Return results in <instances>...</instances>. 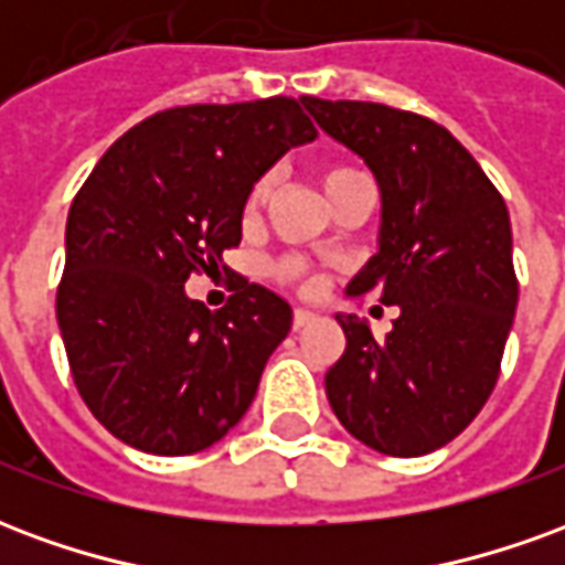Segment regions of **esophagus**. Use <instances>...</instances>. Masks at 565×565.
Segmentation results:
<instances>
[{
    "instance_id": "34e87169",
    "label": "esophagus",
    "mask_w": 565,
    "mask_h": 565,
    "mask_svg": "<svg viewBox=\"0 0 565 565\" xmlns=\"http://www.w3.org/2000/svg\"><path fill=\"white\" fill-rule=\"evenodd\" d=\"M318 315L315 311H306V308H296L294 311V330H308L311 323H318Z\"/></svg>"
}]
</instances>
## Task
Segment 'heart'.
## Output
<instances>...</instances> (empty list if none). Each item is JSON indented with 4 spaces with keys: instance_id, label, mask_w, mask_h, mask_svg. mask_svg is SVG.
Wrapping results in <instances>:
<instances>
[{
    "instance_id": "1",
    "label": "heart",
    "mask_w": 565,
    "mask_h": 565,
    "mask_svg": "<svg viewBox=\"0 0 565 565\" xmlns=\"http://www.w3.org/2000/svg\"><path fill=\"white\" fill-rule=\"evenodd\" d=\"M354 169H348V166H323L318 172V181L323 186V193L327 199L344 184V181H351L354 178ZM269 196V178H257L250 190H247L245 202H242V217L245 221H254L263 209V202ZM271 278L275 281L287 284V287H294L299 294H311L315 290V275H311V266H308L302 257H281L271 263Z\"/></svg>"
}]
</instances>
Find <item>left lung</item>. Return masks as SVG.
Masks as SVG:
<instances>
[{
	"label": "left lung",
	"mask_w": 565,
	"mask_h": 565,
	"mask_svg": "<svg viewBox=\"0 0 565 565\" xmlns=\"http://www.w3.org/2000/svg\"><path fill=\"white\" fill-rule=\"evenodd\" d=\"M302 103L381 186L379 254L348 294L399 306L384 342L354 315L335 318L348 348L327 396L363 445L420 457L460 436L497 387L518 308L509 209L436 120L381 103Z\"/></svg>",
	"instance_id": "1"
}]
</instances>
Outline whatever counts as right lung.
Listing matches in <instances>:
<instances>
[{
    "instance_id": "add662e5",
    "label": "right lung",
    "mask_w": 565,
    "mask_h": 565,
    "mask_svg": "<svg viewBox=\"0 0 565 565\" xmlns=\"http://www.w3.org/2000/svg\"><path fill=\"white\" fill-rule=\"evenodd\" d=\"M318 129L294 96L178 105L105 150L68 209L56 320L93 417L132 448L181 457L221 441L294 311L235 278L217 311L186 299L242 242L247 190Z\"/></svg>"
}]
</instances>
